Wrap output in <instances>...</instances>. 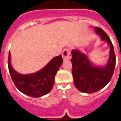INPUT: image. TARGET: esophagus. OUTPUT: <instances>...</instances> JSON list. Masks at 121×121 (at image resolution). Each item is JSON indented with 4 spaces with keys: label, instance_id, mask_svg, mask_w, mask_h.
<instances>
[{
    "label": "esophagus",
    "instance_id": "1",
    "mask_svg": "<svg viewBox=\"0 0 121 121\" xmlns=\"http://www.w3.org/2000/svg\"><path fill=\"white\" fill-rule=\"evenodd\" d=\"M62 56L64 61L70 60L71 58V52H70L69 50L68 49L64 50L62 53Z\"/></svg>",
    "mask_w": 121,
    "mask_h": 121
}]
</instances>
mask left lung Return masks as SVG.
Returning a JSON list of instances; mask_svg holds the SVG:
<instances>
[{
    "instance_id": "obj_1",
    "label": "left lung",
    "mask_w": 121,
    "mask_h": 121,
    "mask_svg": "<svg viewBox=\"0 0 121 121\" xmlns=\"http://www.w3.org/2000/svg\"><path fill=\"white\" fill-rule=\"evenodd\" d=\"M96 34L109 46V58L104 65L98 66L92 62L89 56L78 50H73L71 61L75 87L80 92L92 93L101 90L110 81L114 73L116 56L109 36L101 28H95Z\"/></svg>"
}]
</instances>
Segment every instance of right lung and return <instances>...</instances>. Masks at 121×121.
<instances>
[{
    "mask_svg": "<svg viewBox=\"0 0 121 121\" xmlns=\"http://www.w3.org/2000/svg\"><path fill=\"white\" fill-rule=\"evenodd\" d=\"M63 61L62 56L60 55L53 58L38 71L21 74L12 67L10 52H9L8 66L12 81L17 89L28 96L38 98L47 95L51 91L54 84L55 76Z\"/></svg>",
    "mask_w": 121,
    "mask_h": 121,
    "instance_id": "right-lung-1",
    "label": "right lung"
}]
</instances>
